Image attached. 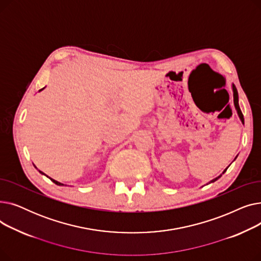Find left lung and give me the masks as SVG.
<instances>
[{
  "label": "left lung",
  "mask_w": 261,
  "mask_h": 261,
  "mask_svg": "<svg viewBox=\"0 0 261 261\" xmlns=\"http://www.w3.org/2000/svg\"><path fill=\"white\" fill-rule=\"evenodd\" d=\"M232 92H234V105H235V108H236V110H237V113H238V115H239V117H240V119H241L242 123H244L243 114H242V112H241L240 107H239V103H238V92H237V89H236V87H235V86H232ZM226 170H227V168H226V169L223 171V173H224ZM221 175H222V174H221ZM221 175H219L218 177H216V179L212 180L210 183H213V182L217 181V180L219 179V177H221Z\"/></svg>",
  "instance_id": "1"
}]
</instances>
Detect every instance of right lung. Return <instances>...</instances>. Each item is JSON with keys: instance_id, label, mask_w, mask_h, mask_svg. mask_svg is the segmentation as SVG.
Returning <instances> with one entry per match:
<instances>
[{"instance_id": "add662e5", "label": "right lung", "mask_w": 261, "mask_h": 261, "mask_svg": "<svg viewBox=\"0 0 261 261\" xmlns=\"http://www.w3.org/2000/svg\"><path fill=\"white\" fill-rule=\"evenodd\" d=\"M41 90H43V89H41ZM41 90H40V91H41ZM39 171H40V170H39ZM40 172H41V173H43L42 171H40ZM43 174H44V173H43ZM49 179H50V177H49ZM50 180H51V181H53V182H54L55 184H57V185H60V186H62V185H63V184H61V183H59V182H57V181H55V180H53V179H50Z\"/></svg>"}]
</instances>
